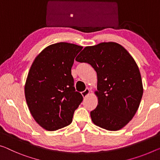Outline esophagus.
I'll return each mask as SVG.
<instances>
[{"label":"esophagus","mask_w":160,"mask_h":160,"mask_svg":"<svg viewBox=\"0 0 160 160\" xmlns=\"http://www.w3.org/2000/svg\"><path fill=\"white\" fill-rule=\"evenodd\" d=\"M90 92V90L89 89H88V88H87V89H85V91H83V92H81V94H82V97L85 98L87 97V96H88V95H89Z\"/></svg>","instance_id":"obj_1"}]
</instances>
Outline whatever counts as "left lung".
I'll use <instances>...</instances> for the list:
<instances>
[{
  "label": "left lung",
  "mask_w": 160,
  "mask_h": 160,
  "mask_svg": "<svg viewBox=\"0 0 160 160\" xmlns=\"http://www.w3.org/2000/svg\"><path fill=\"white\" fill-rule=\"evenodd\" d=\"M75 60L88 62L97 72L98 104L91 111L94 124L119 130L138 110L143 94L139 68L125 48L114 42L87 46Z\"/></svg>",
  "instance_id": "1"
}]
</instances>
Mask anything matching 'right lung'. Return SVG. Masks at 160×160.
Instances as JSON below:
<instances>
[{"mask_svg": "<svg viewBox=\"0 0 160 160\" xmlns=\"http://www.w3.org/2000/svg\"><path fill=\"white\" fill-rule=\"evenodd\" d=\"M82 46L58 42L35 58L25 85V100L39 125L55 131L69 125L83 98L75 91L71 68Z\"/></svg>", "mask_w": 160, "mask_h": 160, "instance_id": "add662e5", "label": "right lung"}]
</instances>
